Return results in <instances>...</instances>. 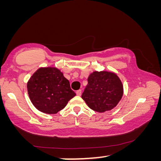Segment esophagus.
<instances>
[{
  "label": "esophagus",
  "mask_w": 161,
  "mask_h": 161,
  "mask_svg": "<svg viewBox=\"0 0 161 161\" xmlns=\"http://www.w3.org/2000/svg\"><path fill=\"white\" fill-rule=\"evenodd\" d=\"M76 94H77V96H81V89H79V90H77V92H76Z\"/></svg>",
  "instance_id": "esophagus-1"
}]
</instances>
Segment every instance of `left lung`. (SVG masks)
Wrapping results in <instances>:
<instances>
[{
	"mask_svg": "<svg viewBox=\"0 0 161 161\" xmlns=\"http://www.w3.org/2000/svg\"><path fill=\"white\" fill-rule=\"evenodd\" d=\"M81 98L91 109L102 113L118 104L124 94L121 81L115 73L95 71L89 75Z\"/></svg>",
	"mask_w": 161,
	"mask_h": 161,
	"instance_id": "1",
	"label": "left lung"
}]
</instances>
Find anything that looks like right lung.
Returning <instances> with one entry per match:
<instances>
[{"instance_id":"right-lung-1","label":"right lung","mask_w":161,"mask_h":161,"mask_svg":"<svg viewBox=\"0 0 161 161\" xmlns=\"http://www.w3.org/2000/svg\"><path fill=\"white\" fill-rule=\"evenodd\" d=\"M28 95L34 107L41 112L54 114L66 107L76 94L69 81L56 67H40L27 84Z\"/></svg>"}]
</instances>
